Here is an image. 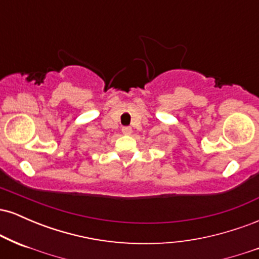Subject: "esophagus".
Segmentation results:
<instances>
[{"mask_svg": "<svg viewBox=\"0 0 259 259\" xmlns=\"http://www.w3.org/2000/svg\"><path fill=\"white\" fill-rule=\"evenodd\" d=\"M133 132V129L130 126H123L121 127V133L124 134V135H130Z\"/></svg>", "mask_w": 259, "mask_h": 259, "instance_id": "obj_1", "label": "esophagus"}]
</instances>
